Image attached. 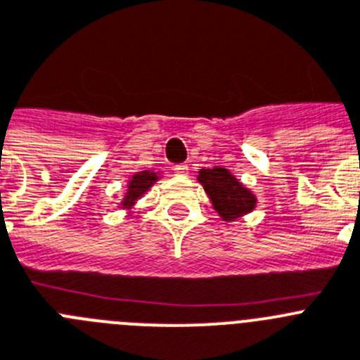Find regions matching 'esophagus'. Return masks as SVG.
<instances>
[{"mask_svg":"<svg viewBox=\"0 0 360 360\" xmlns=\"http://www.w3.org/2000/svg\"><path fill=\"white\" fill-rule=\"evenodd\" d=\"M174 172H176L177 176H186L188 174V165L186 162H179V165L174 167Z\"/></svg>","mask_w":360,"mask_h":360,"instance_id":"esophagus-1","label":"esophagus"}]
</instances>
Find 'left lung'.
Returning a JSON list of instances; mask_svg holds the SVG:
<instances>
[{"label": "left lung", "mask_w": 360, "mask_h": 360, "mask_svg": "<svg viewBox=\"0 0 360 360\" xmlns=\"http://www.w3.org/2000/svg\"><path fill=\"white\" fill-rule=\"evenodd\" d=\"M199 183L210 195L214 208L224 221H233L254 210L255 198L226 168H206L199 172Z\"/></svg>", "instance_id": "1"}]
</instances>
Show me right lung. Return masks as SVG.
Segmentation results:
<instances>
[{"instance_id": "1", "label": "right lung", "mask_w": 360, "mask_h": 360, "mask_svg": "<svg viewBox=\"0 0 360 360\" xmlns=\"http://www.w3.org/2000/svg\"><path fill=\"white\" fill-rule=\"evenodd\" d=\"M155 179H158V177H155V174H152V172H139V174H136V176L132 177V181H130V184H128V195L123 201V205H132L141 193H145L146 190L154 184Z\"/></svg>"}]
</instances>
